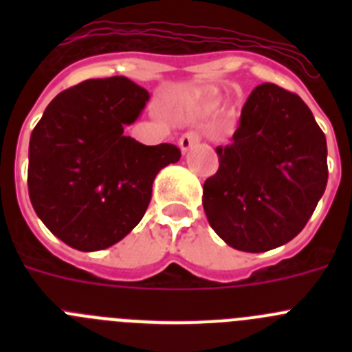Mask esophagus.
I'll list each match as a JSON object with an SVG mask.
<instances>
[{
    "instance_id": "obj_1",
    "label": "esophagus",
    "mask_w": 352,
    "mask_h": 352,
    "mask_svg": "<svg viewBox=\"0 0 352 352\" xmlns=\"http://www.w3.org/2000/svg\"><path fill=\"white\" fill-rule=\"evenodd\" d=\"M199 141H201V139H199L197 133H195V132H186L185 135H182V138H179V148H182L183 153H186V151L194 148V146L197 144Z\"/></svg>"
}]
</instances>
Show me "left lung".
Wrapping results in <instances>:
<instances>
[{
    "instance_id": "1",
    "label": "left lung",
    "mask_w": 352,
    "mask_h": 352,
    "mask_svg": "<svg viewBox=\"0 0 352 352\" xmlns=\"http://www.w3.org/2000/svg\"><path fill=\"white\" fill-rule=\"evenodd\" d=\"M219 170L204 182L208 222L229 247L266 252L301 232L328 183L322 130L300 96L259 84L241 109Z\"/></svg>"
}]
</instances>
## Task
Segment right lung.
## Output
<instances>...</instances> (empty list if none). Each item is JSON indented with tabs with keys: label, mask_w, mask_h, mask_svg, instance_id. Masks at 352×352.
Masks as SVG:
<instances>
[{
	"label": "right lung",
	"mask_w": 352,
	"mask_h": 352,
	"mask_svg": "<svg viewBox=\"0 0 352 352\" xmlns=\"http://www.w3.org/2000/svg\"><path fill=\"white\" fill-rule=\"evenodd\" d=\"M148 100L126 77L84 80L56 96L31 132V204L68 247L96 252L121 241L144 217L157 174L182 157L174 144L123 133Z\"/></svg>",
	"instance_id": "add662e5"
}]
</instances>
